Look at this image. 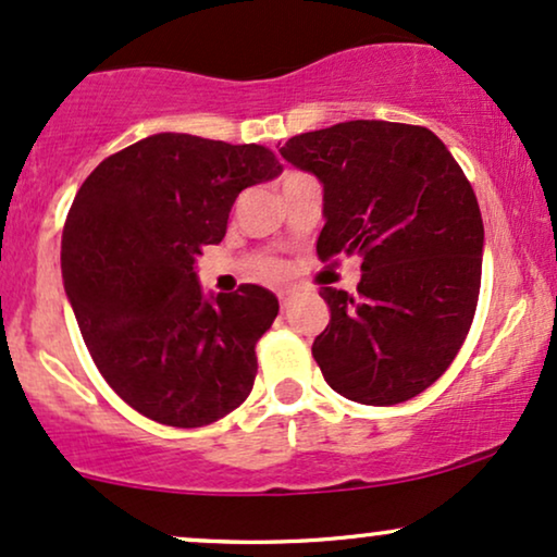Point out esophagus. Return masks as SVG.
I'll list each match as a JSON object with an SVG mask.
<instances>
[{
	"mask_svg": "<svg viewBox=\"0 0 557 557\" xmlns=\"http://www.w3.org/2000/svg\"><path fill=\"white\" fill-rule=\"evenodd\" d=\"M278 302H281V310H286V307H289V305L294 302V294L281 292V294H278Z\"/></svg>",
	"mask_w": 557,
	"mask_h": 557,
	"instance_id": "obj_1",
	"label": "esophagus"
}]
</instances>
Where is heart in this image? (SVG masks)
<instances>
[{
    "mask_svg": "<svg viewBox=\"0 0 557 557\" xmlns=\"http://www.w3.org/2000/svg\"><path fill=\"white\" fill-rule=\"evenodd\" d=\"M255 273L263 278H284L286 276V268L278 263V260H268V258H260L255 260Z\"/></svg>",
    "mask_w": 557,
    "mask_h": 557,
    "instance_id": "b5f03b06",
    "label": "heart"
}]
</instances>
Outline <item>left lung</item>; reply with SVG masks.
<instances>
[{
	"mask_svg": "<svg viewBox=\"0 0 557 557\" xmlns=\"http://www.w3.org/2000/svg\"><path fill=\"white\" fill-rule=\"evenodd\" d=\"M323 187V260L359 255L357 294L323 286L331 307L312 344L325 383L349 401L401 404L459 355L482 278L485 226L474 189L428 127L355 120L278 148Z\"/></svg>",
	"mask_w": 557,
	"mask_h": 557,
	"instance_id": "8db88e82",
	"label": "left lung"
}]
</instances>
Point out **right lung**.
<instances>
[{
	"mask_svg": "<svg viewBox=\"0 0 557 557\" xmlns=\"http://www.w3.org/2000/svg\"><path fill=\"white\" fill-rule=\"evenodd\" d=\"M271 148L185 133L143 137L90 172L62 232V278L98 372L148 420L202 428L250 396L255 344L276 294H206L198 258L219 245L245 187L281 174Z\"/></svg>",
	"mask_w": 557,
	"mask_h": 557,
	"instance_id": "obj_1",
	"label": "right lung"
}]
</instances>
